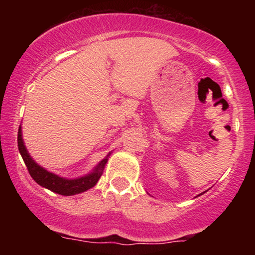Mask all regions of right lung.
Here are the masks:
<instances>
[{
	"mask_svg": "<svg viewBox=\"0 0 255 255\" xmlns=\"http://www.w3.org/2000/svg\"><path fill=\"white\" fill-rule=\"evenodd\" d=\"M17 147H19L20 154H21L22 159H24L25 164L27 166V170L30 172L31 177L42 187H45V188L50 189L51 192H55L61 195L79 194V193H83L87 191V189L92 188L98 182L99 178H101L102 174H103L104 166L108 162L107 157L96 166V169L91 174L84 177L75 178V180H66V178L58 177L57 175L52 174V172L46 171L45 169L38 165L32 159L27 150H26L24 141H22L21 127H19V131H17Z\"/></svg>",
	"mask_w": 255,
	"mask_h": 255,
	"instance_id": "add662e5",
	"label": "right lung"
}]
</instances>
